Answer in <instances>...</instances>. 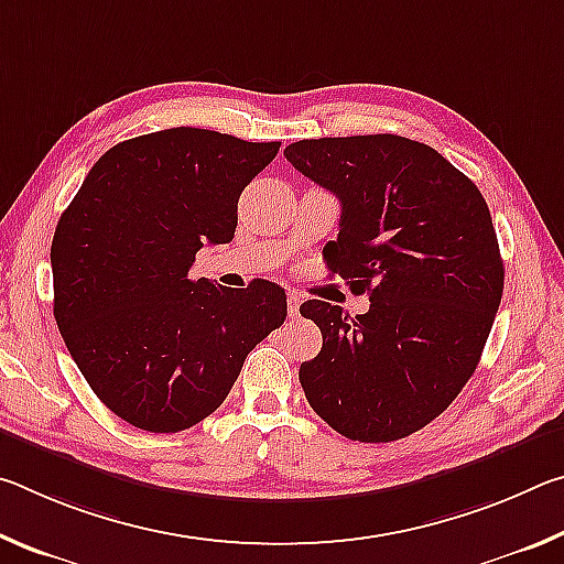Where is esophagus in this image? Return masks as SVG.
<instances>
[{
    "instance_id": "esophagus-1",
    "label": "esophagus",
    "mask_w": 564,
    "mask_h": 564,
    "mask_svg": "<svg viewBox=\"0 0 564 564\" xmlns=\"http://www.w3.org/2000/svg\"><path fill=\"white\" fill-rule=\"evenodd\" d=\"M289 313H291V318H295L301 313V295L299 293H289Z\"/></svg>"
}]
</instances>
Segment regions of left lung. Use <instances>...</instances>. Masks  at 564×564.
<instances>
[{
    "instance_id": "1",
    "label": "left lung",
    "mask_w": 564,
    "mask_h": 564,
    "mask_svg": "<svg viewBox=\"0 0 564 564\" xmlns=\"http://www.w3.org/2000/svg\"><path fill=\"white\" fill-rule=\"evenodd\" d=\"M285 159L340 202L328 269L368 291L370 311L305 301L323 348L299 378L333 431L390 443L425 427L475 373L505 269L490 208L451 161L395 133L303 139Z\"/></svg>"
}]
</instances>
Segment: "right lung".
<instances>
[{
    "label": "right lung",
    "instance_id": "right-lung-1",
    "mask_svg": "<svg viewBox=\"0 0 564 564\" xmlns=\"http://www.w3.org/2000/svg\"><path fill=\"white\" fill-rule=\"evenodd\" d=\"M279 149L191 127L121 141L56 224V326L97 398L133 427L202 423L285 321L279 283L228 291L188 273L204 243L231 241L238 196Z\"/></svg>",
    "mask_w": 564,
    "mask_h": 564
}]
</instances>
